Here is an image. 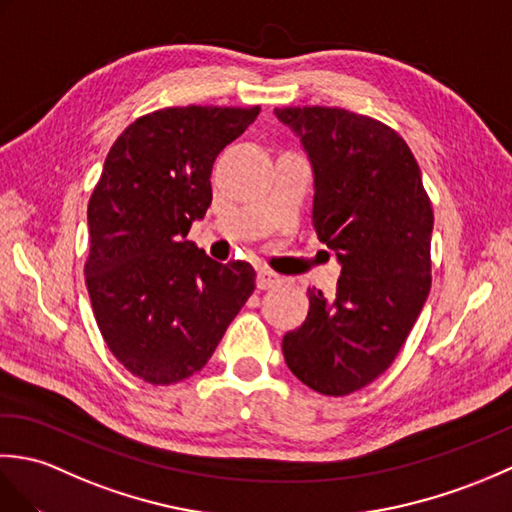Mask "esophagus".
I'll list each match as a JSON object with an SVG mask.
<instances>
[{
    "instance_id": "esophagus-1",
    "label": "esophagus",
    "mask_w": 512,
    "mask_h": 512,
    "mask_svg": "<svg viewBox=\"0 0 512 512\" xmlns=\"http://www.w3.org/2000/svg\"><path fill=\"white\" fill-rule=\"evenodd\" d=\"M277 284H281V277L277 273H273V270H268V268H259L257 270V288L259 290L273 288Z\"/></svg>"
}]
</instances>
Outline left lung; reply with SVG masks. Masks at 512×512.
I'll return each instance as SVG.
<instances>
[{
  "label": "left lung",
  "instance_id": "obj_1",
  "mask_svg": "<svg viewBox=\"0 0 512 512\" xmlns=\"http://www.w3.org/2000/svg\"><path fill=\"white\" fill-rule=\"evenodd\" d=\"M314 169L312 226L341 275L281 350L303 385L347 396L394 363L431 290L433 209L396 129L343 107H275Z\"/></svg>",
  "mask_w": 512,
  "mask_h": 512
}]
</instances>
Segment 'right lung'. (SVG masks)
I'll return each mask as SVG.
<instances>
[{
  "mask_svg": "<svg viewBox=\"0 0 512 512\" xmlns=\"http://www.w3.org/2000/svg\"><path fill=\"white\" fill-rule=\"evenodd\" d=\"M257 114L165 107L125 127L105 158L88 204L85 284L103 341L145 383L200 372L253 295V266L217 264L187 235L211 206L217 154Z\"/></svg>",
  "mask_w": 512,
  "mask_h": 512,
  "instance_id": "right-lung-1",
  "label": "right lung"
}]
</instances>
